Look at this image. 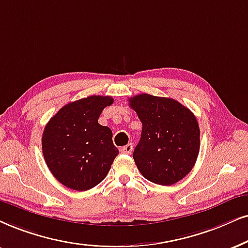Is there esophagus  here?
<instances>
[{
    "mask_svg": "<svg viewBox=\"0 0 248 248\" xmlns=\"http://www.w3.org/2000/svg\"><path fill=\"white\" fill-rule=\"evenodd\" d=\"M133 149H134V145L131 143H129V144H127L126 146L122 147L121 152L124 153V155H130V153L133 152Z\"/></svg>",
    "mask_w": 248,
    "mask_h": 248,
    "instance_id": "obj_1",
    "label": "esophagus"
}]
</instances>
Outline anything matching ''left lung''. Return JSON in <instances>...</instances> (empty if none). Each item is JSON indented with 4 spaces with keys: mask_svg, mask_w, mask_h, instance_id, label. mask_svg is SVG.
<instances>
[{
    "mask_svg": "<svg viewBox=\"0 0 248 248\" xmlns=\"http://www.w3.org/2000/svg\"><path fill=\"white\" fill-rule=\"evenodd\" d=\"M142 122L133 158L146 180L171 186L190 173L200 149L198 121L189 108L167 97L140 93L129 99Z\"/></svg>",
    "mask_w": 248,
    "mask_h": 248,
    "instance_id": "left-lung-1",
    "label": "left lung"
}]
</instances>
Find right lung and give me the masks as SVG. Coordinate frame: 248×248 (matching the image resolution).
I'll use <instances>...</instances> for the list:
<instances>
[{
  "label": "right lung",
  "instance_id": "add662e5",
  "mask_svg": "<svg viewBox=\"0 0 248 248\" xmlns=\"http://www.w3.org/2000/svg\"><path fill=\"white\" fill-rule=\"evenodd\" d=\"M111 104V96H89L62 106L46 124L43 156L62 186L86 191L108 175L119 150L112 140V130L99 124L98 118Z\"/></svg>",
  "mask_w": 248,
  "mask_h": 248
}]
</instances>
